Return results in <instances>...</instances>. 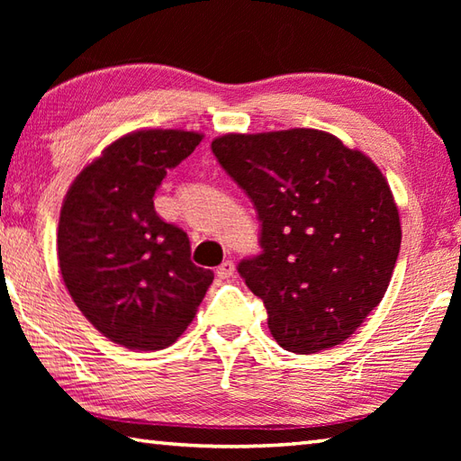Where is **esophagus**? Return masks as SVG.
<instances>
[{"instance_id": "obj_1", "label": "esophagus", "mask_w": 461, "mask_h": 461, "mask_svg": "<svg viewBox=\"0 0 461 461\" xmlns=\"http://www.w3.org/2000/svg\"><path fill=\"white\" fill-rule=\"evenodd\" d=\"M233 271H236V267H233V263L231 261H223L215 273H218L220 279H228V277L233 276Z\"/></svg>"}]
</instances>
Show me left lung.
I'll return each mask as SVG.
<instances>
[{"mask_svg":"<svg viewBox=\"0 0 461 461\" xmlns=\"http://www.w3.org/2000/svg\"><path fill=\"white\" fill-rule=\"evenodd\" d=\"M212 150L258 210L263 251L238 271L273 339L299 355L340 345L384 297L402 241L378 166L315 129L231 132Z\"/></svg>","mask_w":461,"mask_h":461,"instance_id":"left-lung-1","label":"left lung"}]
</instances>
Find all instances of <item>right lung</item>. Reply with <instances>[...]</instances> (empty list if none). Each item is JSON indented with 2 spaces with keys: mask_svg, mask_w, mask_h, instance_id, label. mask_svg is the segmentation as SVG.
<instances>
[{
  "mask_svg": "<svg viewBox=\"0 0 461 461\" xmlns=\"http://www.w3.org/2000/svg\"><path fill=\"white\" fill-rule=\"evenodd\" d=\"M203 139L136 131L106 146L68 188L57 230L68 295L91 325L131 350L174 345L195 317L213 271L194 266L190 240L154 210V194Z\"/></svg>",
  "mask_w": 461,
  "mask_h": 461,
  "instance_id": "obj_1",
  "label": "right lung"
}]
</instances>
